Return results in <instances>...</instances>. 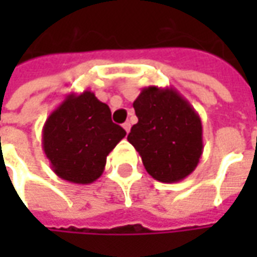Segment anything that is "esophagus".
<instances>
[{"mask_svg": "<svg viewBox=\"0 0 257 257\" xmlns=\"http://www.w3.org/2000/svg\"><path fill=\"white\" fill-rule=\"evenodd\" d=\"M123 128L125 130V133H128V132H130V128H132V124L128 123V121H125V123L123 124Z\"/></svg>", "mask_w": 257, "mask_h": 257, "instance_id": "esophagus-1", "label": "esophagus"}]
</instances>
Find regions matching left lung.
<instances>
[{
	"label": "left lung",
	"mask_w": 257,
	"mask_h": 257,
	"mask_svg": "<svg viewBox=\"0 0 257 257\" xmlns=\"http://www.w3.org/2000/svg\"><path fill=\"white\" fill-rule=\"evenodd\" d=\"M139 118L127 140L144 169L162 183H177L194 172L203 154L199 113L173 87H144L133 103Z\"/></svg>",
	"instance_id": "8db88e82"
}]
</instances>
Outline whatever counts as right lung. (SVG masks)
Listing matches in <instances>:
<instances>
[{
  "instance_id": "1",
  "label": "right lung",
  "mask_w": 257,
  "mask_h": 257,
  "mask_svg": "<svg viewBox=\"0 0 257 257\" xmlns=\"http://www.w3.org/2000/svg\"><path fill=\"white\" fill-rule=\"evenodd\" d=\"M125 136L111 121V111L93 91L70 93L43 127V150L53 172L74 184L94 183L104 172L107 156Z\"/></svg>"
}]
</instances>
